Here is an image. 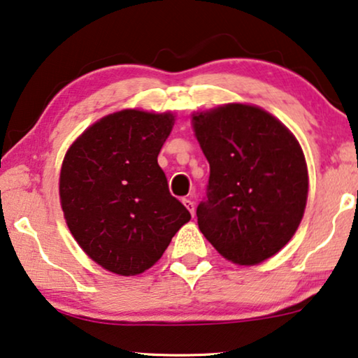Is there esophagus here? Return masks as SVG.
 I'll return each mask as SVG.
<instances>
[{"instance_id": "esophagus-1", "label": "esophagus", "mask_w": 358, "mask_h": 358, "mask_svg": "<svg viewBox=\"0 0 358 358\" xmlns=\"http://www.w3.org/2000/svg\"><path fill=\"white\" fill-rule=\"evenodd\" d=\"M183 204H185V208L189 210L191 213V215H194V203L191 199H183Z\"/></svg>"}]
</instances>
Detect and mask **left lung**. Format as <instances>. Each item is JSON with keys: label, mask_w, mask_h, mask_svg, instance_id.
<instances>
[{"label": "left lung", "mask_w": 358, "mask_h": 358, "mask_svg": "<svg viewBox=\"0 0 358 358\" xmlns=\"http://www.w3.org/2000/svg\"><path fill=\"white\" fill-rule=\"evenodd\" d=\"M193 128L210 167L196 209L199 230L231 263H263L303 217L308 170L299 141L273 115L243 103L196 113Z\"/></svg>", "instance_id": "obj_1"}]
</instances>
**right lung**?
Listing matches in <instances>:
<instances>
[{"label":"right lung","instance_id":"obj_1","mask_svg":"<svg viewBox=\"0 0 358 358\" xmlns=\"http://www.w3.org/2000/svg\"><path fill=\"white\" fill-rule=\"evenodd\" d=\"M173 122L172 113L122 110L89 127L64 155L59 199L68 227L115 274L154 266L191 219L157 164Z\"/></svg>","mask_w":358,"mask_h":358}]
</instances>
